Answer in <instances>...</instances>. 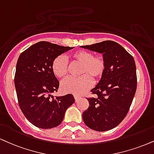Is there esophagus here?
<instances>
[{
	"label": "esophagus",
	"instance_id": "esophagus-1",
	"mask_svg": "<svg viewBox=\"0 0 154 154\" xmlns=\"http://www.w3.org/2000/svg\"><path fill=\"white\" fill-rule=\"evenodd\" d=\"M74 97H75V102H77V100H78L79 99V96H77V95H75V96H74Z\"/></svg>",
	"mask_w": 154,
	"mask_h": 154
}]
</instances>
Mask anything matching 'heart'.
<instances>
[{
    "label": "heart",
    "instance_id": "obj_1",
    "mask_svg": "<svg viewBox=\"0 0 154 154\" xmlns=\"http://www.w3.org/2000/svg\"><path fill=\"white\" fill-rule=\"evenodd\" d=\"M72 62L81 65L79 78L66 79L61 84L62 91L64 93L80 95L92 85V79L98 80L104 74L105 69V59L100 55L93 56L91 51L79 50L70 54ZM51 70L54 76L59 79H64L69 72L67 62L63 56L54 59Z\"/></svg>",
    "mask_w": 154,
    "mask_h": 154
}]
</instances>
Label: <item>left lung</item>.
Returning <instances> with one entry per match:
<instances>
[{"mask_svg": "<svg viewBox=\"0 0 154 154\" xmlns=\"http://www.w3.org/2000/svg\"><path fill=\"white\" fill-rule=\"evenodd\" d=\"M84 49L103 54L105 69L88 98L89 107L82 113L84 123L92 130L106 131L121 123L128 112L137 88L136 66L133 57L113 41H104Z\"/></svg>", "mask_w": 154, "mask_h": 154, "instance_id": "1", "label": "left lung"}]
</instances>
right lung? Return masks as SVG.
Returning a JSON list of instances; mask_svg holds the SVG:
<instances>
[{"label":"right lung","instance_id":"right-lung-1","mask_svg":"<svg viewBox=\"0 0 154 154\" xmlns=\"http://www.w3.org/2000/svg\"><path fill=\"white\" fill-rule=\"evenodd\" d=\"M73 48L39 42L18 57L14 79L18 104L26 119L39 128L60 125L66 109L75 103L72 94L51 95L59 86L51 70L54 59Z\"/></svg>","mask_w":154,"mask_h":154}]
</instances>
